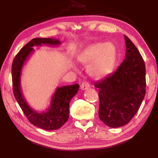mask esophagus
<instances>
[{
  "label": "esophagus",
  "instance_id": "1",
  "mask_svg": "<svg viewBox=\"0 0 158 158\" xmlns=\"http://www.w3.org/2000/svg\"><path fill=\"white\" fill-rule=\"evenodd\" d=\"M89 88H90V84L89 82H86V81L83 82L81 85V89L83 90L89 89Z\"/></svg>",
  "mask_w": 158,
  "mask_h": 158
}]
</instances>
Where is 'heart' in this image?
Listing matches in <instances>:
<instances>
[{"label": "heart", "instance_id": "obj_1", "mask_svg": "<svg viewBox=\"0 0 158 158\" xmlns=\"http://www.w3.org/2000/svg\"><path fill=\"white\" fill-rule=\"evenodd\" d=\"M116 49L114 45L107 42H99L89 46L79 57L81 63H90L88 72L95 78H102L110 74L114 67Z\"/></svg>", "mask_w": 158, "mask_h": 158}]
</instances>
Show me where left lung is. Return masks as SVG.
Here are the masks:
<instances>
[{
    "label": "left lung",
    "instance_id": "obj_1",
    "mask_svg": "<svg viewBox=\"0 0 158 158\" xmlns=\"http://www.w3.org/2000/svg\"><path fill=\"white\" fill-rule=\"evenodd\" d=\"M124 60L113 74L94 84L99 89V118L110 127L127 124L146 93V67L139 52L126 35Z\"/></svg>",
    "mask_w": 158,
    "mask_h": 158
}]
</instances>
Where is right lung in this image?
<instances>
[{
    "label": "right lung",
    "mask_w": 158,
    "mask_h": 158,
    "mask_svg": "<svg viewBox=\"0 0 158 158\" xmlns=\"http://www.w3.org/2000/svg\"><path fill=\"white\" fill-rule=\"evenodd\" d=\"M60 44L58 39L34 38L19 51L14 58L12 65L13 92L16 100L28 121L35 126L45 130H58L67 122L69 118V102L78 93L79 85L75 84L58 87L52 96L49 107L47 111L39 112L31 107L23 98L21 87V76L26 61L34 52L33 47L42 44L58 46Z\"/></svg>",
    "instance_id": "right-lung-1"
}]
</instances>
